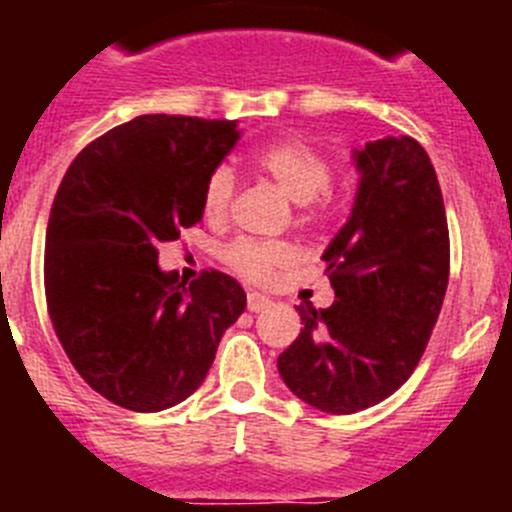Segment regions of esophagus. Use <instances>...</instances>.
Returning a JSON list of instances; mask_svg holds the SVG:
<instances>
[{
  "label": "esophagus",
  "instance_id": "34e87169",
  "mask_svg": "<svg viewBox=\"0 0 512 512\" xmlns=\"http://www.w3.org/2000/svg\"><path fill=\"white\" fill-rule=\"evenodd\" d=\"M248 310L251 312H261L271 305V300L266 295H259V292H248V300H246Z\"/></svg>",
  "mask_w": 512,
  "mask_h": 512
}]
</instances>
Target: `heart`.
I'll return each instance as SVG.
<instances>
[{
	"label": "heart",
	"instance_id": "1",
	"mask_svg": "<svg viewBox=\"0 0 512 512\" xmlns=\"http://www.w3.org/2000/svg\"><path fill=\"white\" fill-rule=\"evenodd\" d=\"M253 164L277 184L289 200L297 202V223L325 225L336 215V197L328 192L333 169L328 158L300 138H282L266 143L253 153ZM235 174L230 166H215L202 187L205 215L217 220L225 217L235 200ZM225 264L251 282H271L279 271L295 264V251L287 243L233 241L223 251Z\"/></svg>",
	"mask_w": 512,
	"mask_h": 512
}]
</instances>
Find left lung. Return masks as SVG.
Listing matches in <instances>:
<instances>
[{
  "label": "left lung",
  "mask_w": 512,
  "mask_h": 512,
  "mask_svg": "<svg viewBox=\"0 0 512 512\" xmlns=\"http://www.w3.org/2000/svg\"><path fill=\"white\" fill-rule=\"evenodd\" d=\"M359 194L325 248L336 300L300 305L305 328L282 351L284 384L333 415L387 400L415 372L449 287V223L431 158L410 135L356 151Z\"/></svg>",
  "instance_id": "obj_1"
}]
</instances>
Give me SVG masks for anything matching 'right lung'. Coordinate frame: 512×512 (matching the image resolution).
Listing matches in <instances>:
<instances>
[{
	"instance_id": "right-lung-1",
	"label": "right lung",
	"mask_w": 512,
	"mask_h": 512,
	"mask_svg": "<svg viewBox=\"0 0 512 512\" xmlns=\"http://www.w3.org/2000/svg\"><path fill=\"white\" fill-rule=\"evenodd\" d=\"M238 138L233 120L140 115L63 174L45 230L48 315L81 379L120 408L187 400L246 310L233 277L210 269L184 287L156 251L200 223L207 174Z\"/></svg>"
}]
</instances>
